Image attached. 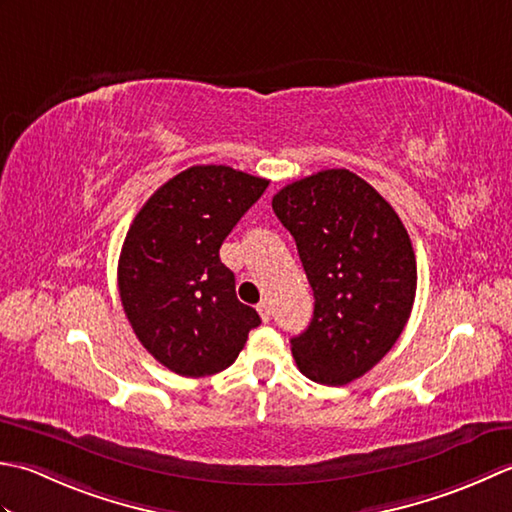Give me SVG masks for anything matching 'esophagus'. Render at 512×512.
I'll return each mask as SVG.
<instances>
[{
    "label": "esophagus",
    "mask_w": 512,
    "mask_h": 512,
    "mask_svg": "<svg viewBox=\"0 0 512 512\" xmlns=\"http://www.w3.org/2000/svg\"><path fill=\"white\" fill-rule=\"evenodd\" d=\"M256 309H258L260 318H263V322H269V320H271V305H269L267 300H260Z\"/></svg>",
    "instance_id": "1"
}]
</instances>
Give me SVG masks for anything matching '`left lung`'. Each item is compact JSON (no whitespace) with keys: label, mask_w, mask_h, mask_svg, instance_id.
I'll return each mask as SVG.
<instances>
[{"label":"left lung","mask_w":512,"mask_h":512,"mask_svg":"<svg viewBox=\"0 0 512 512\" xmlns=\"http://www.w3.org/2000/svg\"><path fill=\"white\" fill-rule=\"evenodd\" d=\"M271 207L294 236L316 298L291 353L309 380L342 387L387 356L411 316V238L393 207L349 170L289 183Z\"/></svg>","instance_id":"8db88e82"}]
</instances>
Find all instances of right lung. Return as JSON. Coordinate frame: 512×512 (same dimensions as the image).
Returning <instances> with one entry per match:
<instances>
[{
	"instance_id": "right-lung-1",
	"label": "right lung",
	"mask_w": 512,
	"mask_h": 512,
	"mask_svg": "<svg viewBox=\"0 0 512 512\" xmlns=\"http://www.w3.org/2000/svg\"><path fill=\"white\" fill-rule=\"evenodd\" d=\"M269 181L227 165H194L163 183L134 221L119 256V296L139 342L163 367L203 378L227 369L260 325L236 298L218 256Z\"/></svg>"
}]
</instances>
